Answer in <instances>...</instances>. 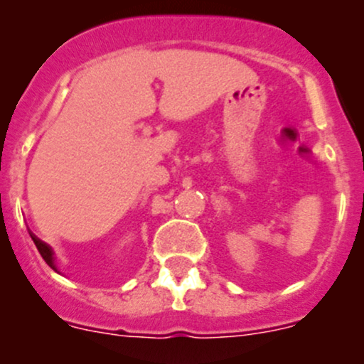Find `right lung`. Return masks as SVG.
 <instances>
[{"mask_svg": "<svg viewBox=\"0 0 364 364\" xmlns=\"http://www.w3.org/2000/svg\"><path fill=\"white\" fill-rule=\"evenodd\" d=\"M31 240H33V243L36 245V248H38L40 255L43 257V260H46V262L49 264V266L53 267L54 271H58L56 269V264H54V257H53L54 252H53V248H50L47 243H43L42 240H38V237H36V236H33V234H31Z\"/></svg>", "mask_w": 364, "mask_h": 364, "instance_id": "add662e5", "label": "right lung"}]
</instances>
